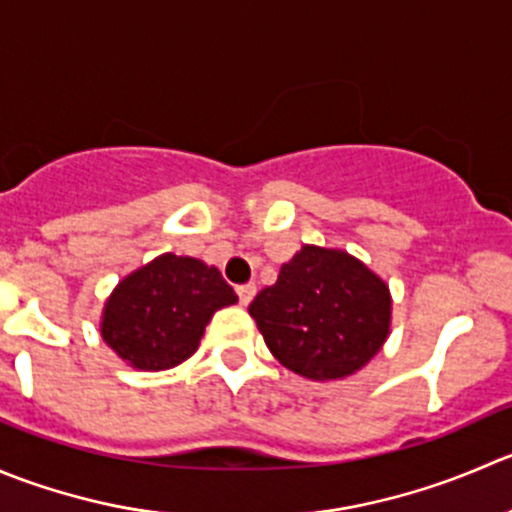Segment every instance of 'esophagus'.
I'll return each instance as SVG.
<instances>
[{"instance_id": "34e87169", "label": "esophagus", "mask_w": 512, "mask_h": 512, "mask_svg": "<svg viewBox=\"0 0 512 512\" xmlns=\"http://www.w3.org/2000/svg\"><path fill=\"white\" fill-rule=\"evenodd\" d=\"M236 293H239V301L246 306L256 296V283H241V286H236Z\"/></svg>"}]
</instances>
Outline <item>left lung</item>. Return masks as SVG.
<instances>
[{"label": "left lung", "instance_id": "8db88e82", "mask_svg": "<svg viewBox=\"0 0 512 512\" xmlns=\"http://www.w3.org/2000/svg\"><path fill=\"white\" fill-rule=\"evenodd\" d=\"M249 313L288 371L336 381L381 351L391 328V293L346 251L303 246L251 301Z\"/></svg>", "mask_w": 512, "mask_h": 512}]
</instances>
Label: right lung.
Instances as JSON below:
<instances>
[{
	"mask_svg": "<svg viewBox=\"0 0 512 512\" xmlns=\"http://www.w3.org/2000/svg\"><path fill=\"white\" fill-rule=\"evenodd\" d=\"M236 301L219 268L164 254L114 288L101 336L134 368L164 371L186 361L199 348L211 316Z\"/></svg>",
	"mask_w": 512,
	"mask_h": 512,
	"instance_id": "1",
	"label": "right lung"
}]
</instances>
